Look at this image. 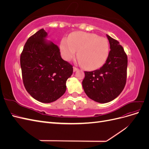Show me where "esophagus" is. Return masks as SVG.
<instances>
[{"label": "esophagus", "instance_id": "esophagus-1", "mask_svg": "<svg viewBox=\"0 0 149 149\" xmlns=\"http://www.w3.org/2000/svg\"><path fill=\"white\" fill-rule=\"evenodd\" d=\"M78 69L77 68H76V67H73V72H75V71H77Z\"/></svg>", "mask_w": 149, "mask_h": 149}]
</instances>
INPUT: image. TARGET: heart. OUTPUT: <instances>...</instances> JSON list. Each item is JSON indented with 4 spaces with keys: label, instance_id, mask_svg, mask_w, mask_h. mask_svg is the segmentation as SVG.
I'll return each instance as SVG.
<instances>
[{
    "label": "heart",
    "instance_id": "obj_1",
    "mask_svg": "<svg viewBox=\"0 0 149 149\" xmlns=\"http://www.w3.org/2000/svg\"><path fill=\"white\" fill-rule=\"evenodd\" d=\"M61 55L66 61L75 57L85 69L93 70L105 63L109 53L108 40L91 33L77 31L71 33L68 40L63 38L60 43Z\"/></svg>",
    "mask_w": 149,
    "mask_h": 149
}]
</instances>
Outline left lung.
I'll list each match as a JSON object with an SVG mask.
<instances>
[{
  "label": "left lung",
  "instance_id": "1",
  "mask_svg": "<svg viewBox=\"0 0 149 149\" xmlns=\"http://www.w3.org/2000/svg\"><path fill=\"white\" fill-rule=\"evenodd\" d=\"M111 51L106 63L100 69L84 71L82 82L86 95L92 100L109 102L123 91L126 83L127 57L119 42L106 35Z\"/></svg>",
  "mask_w": 149,
  "mask_h": 149
}]
</instances>
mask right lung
Listing matches in <instances>:
<instances>
[{
  "label": "right lung",
  "instance_id": "right-lung-1",
  "mask_svg": "<svg viewBox=\"0 0 149 149\" xmlns=\"http://www.w3.org/2000/svg\"><path fill=\"white\" fill-rule=\"evenodd\" d=\"M47 37L44 29L38 30L27 40L20 56L25 88L31 97L43 103L54 102L63 95L66 81L73 71Z\"/></svg>",
  "mask_w": 149,
  "mask_h": 149
}]
</instances>
